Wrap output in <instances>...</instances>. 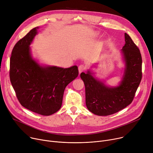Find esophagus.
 <instances>
[{"instance_id":"esophagus-1","label":"esophagus","mask_w":153,"mask_h":153,"mask_svg":"<svg viewBox=\"0 0 153 153\" xmlns=\"http://www.w3.org/2000/svg\"><path fill=\"white\" fill-rule=\"evenodd\" d=\"M78 69H79V73H82V71H84L85 69V66H84V65H80L79 66Z\"/></svg>"}]
</instances>
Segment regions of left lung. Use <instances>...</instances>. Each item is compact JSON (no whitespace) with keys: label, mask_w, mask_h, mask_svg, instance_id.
<instances>
[{"label":"left lung","mask_w":153,"mask_h":153,"mask_svg":"<svg viewBox=\"0 0 153 153\" xmlns=\"http://www.w3.org/2000/svg\"><path fill=\"white\" fill-rule=\"evenodd\" d=\"M124 35L126 44L120 50L124 70L119 85H106L90 69L86 74H80L85 87L87 108L94 114L106 116L127 107L133 101L141 82L142 59L140 50L127 33Z\"/></svg>","instance_id":"1"}]
</instances>
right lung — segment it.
<instances>
[{"mask_svg":"<svg viewBox=\"0 0 153 153\" xmlns=\"http://www.w3.org/2000/svg\"><path fill=\"white\" fill-rule=\"evenodd\" d=\"M36 27L14 46L10 62V79L23 107L43 116L52 115L62 107L66 87L79 74L77 66L68 68L40 65L30 45L38 33Z\"/></svg>","mask_w":153,"mask_h":153,"instance_id":"add662e5","label":"right lung"}]
</instances>
